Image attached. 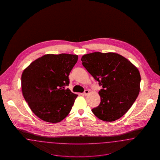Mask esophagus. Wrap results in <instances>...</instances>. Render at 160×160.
<instances>
[{
    "mask_svg": "<svg viewBox=\"0 0 160 160\" xmlns=\"http://www.w3.org/2000/svg\"><path fill=\"white\" fill-rule=\"evenodd\" d=\"M89 91L88 90H85L84 92V95H85V96H86V95H87L89 93Z\"/></svg>",
    "mask_w": 160,
    "mask_h": 160,
    "instance_id": "esophagus-1",
    "label": "esophagus"
}]
</instances>
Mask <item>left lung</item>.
<instances>
[{"instance_id": "1", "label": "left lung", "mask_w": 160, "mask_h": 160, "mask_svg": "<svg viewBox=\"0 0 160 160\" xmlns=\"http://www.w3.org/2000/svg\"><path fill=\"white\" fill-rule=\"evenodd\" d=\"M82 65L99 82L101 102L92 112L99 119L113 122L125 114L140 92L141 77L136 67L115 53L84 54Z\"/></svg>"}]
</instances>
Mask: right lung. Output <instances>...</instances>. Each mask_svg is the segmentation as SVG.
I'll return each instance as SVG.
<instances>
[{"mask_svg":"<svg viewBox=\"0 0 160 160\" xmlns=\"http://www.w3.org/2000/svg\"><path fill=\"white\" fill-rule=\"evenodd\" d=\"M78 60L76 54H48L23 71V97L33 113L44 121L58 123L70 112L78 96L65 86Z\"/></svg>","mask_w":160,"mask_h":160,"instance_id":"obj_1","label":"right lung"}]
</instances>
